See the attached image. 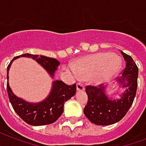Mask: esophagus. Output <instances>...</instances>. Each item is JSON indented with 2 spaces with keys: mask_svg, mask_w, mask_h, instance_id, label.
<instances>
[{
  "mask_svg": "<svg viewBox=\"0 0 146 146\" xmlns=\"http://www.w3.org/2000/svg\"><path fill=\"white\" fill-rule=\"evenodd\" d=\"M85 89V86L84 85L81 83V82H78L77 84V90L78 91H82V90Z\"/></svg>",
  "mask_w": 146,
  "mask_h": 146,
  "instance_id": "obj_1",
  "label": "esophagus"
}]
</instances>
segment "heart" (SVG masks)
I'll list each match as a JSON object with an SVG mask.
<instances>
[{
  "instance_id": "heart-1",
  "label": "heart",
  "mask_w": 146,
  "mask_h": 146,
  "mask_svg": "<svg viewBox=\"0 0 146 146\" xmlns=\"http://www.w3.org/2000/svg\"><path fill=\"white\" fill-rule=\"evenodd\" d=\"M121 60L110 53H98L78 60L73 70L82 79L94 77L97 83L108 82L118 74L121 68Z\"/></svg>"
}]
</instances>
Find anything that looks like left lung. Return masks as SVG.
Masks as SVG:
<instances>
[{"instance_id":"1","label":"left lung","mask_w":146,"mask_h":146,"mask_svg":"<svg viewBox=\"0 0 146 146\" xmlns=\"http://www.w3.org/2000/svg\"><path fill=\"white\" fill-rule=\"evenodd\" d=\"M121 54L126 64L118 77L120 86L125 88L120 97L116 99L108 98L102 85L85 87L88 102L84 114L90 121L98 125H108L120 121L129 110L136 95L139 69L130 55L123 51Z\"/></svg>"}]
</instances>
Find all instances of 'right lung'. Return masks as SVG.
Segmentation results:
<instances>
[{"label": "right lung", "instance_id": "right-lung-1", "mask_svg": "<svg viewBox=\"0 0 146 146\" xmlns=\"http://www.w3.org/2000/svg\"><path fill=\"white\" fill-rule=\"evenodd\" d=\"M19 57H27L35 60L51 75H53L60 64V62L54 58L31 54H24L15 57L8 64L7 68V80L8 71L12 61ZM7 91L12 107L21 119L31 125H44L53 123L61 115L64 111L65 102L74 96L76 92V84L68 85L62 81L57 80L54 82L53 87L48 98L43 102L36 104L27 102L15 96L10 88L8 82H7Z\"/></svg>", "mask_w": 146, "mask_h": 146}]
</instances>
